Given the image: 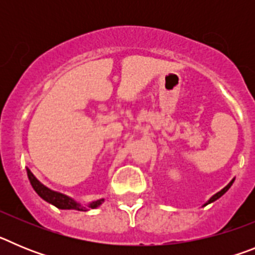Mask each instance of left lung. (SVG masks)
Returning <instances> with one entry per match:
<instances>
[{"instance_id":"8db88e82","label":"left lung","mask_w":255,"mask_h":255,"mask_svg":"<svg viewBox=\"0 0 255 255\" xmlns=\"http://www.w3.org/2000/svg\"><path fill=\"white\" fill-rule=\"evenodd\" d=\"M234 180H235V179H234ZM234 180H231V181H230V184H229V185H227V186H225V188H224V189H222V190H221V191H218L217 194H215V195H213V197H212V198H211V199H209V200H208V202H207V203H206V204H204V206H207V204L212 203V202H215V200H217V199H218V198H221V197H222V195H224V194H225V193H226V191H227V190H229V189H230V188H231V185H233V182H234Z\"/></svg>"}]
</instances>
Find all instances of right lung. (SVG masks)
<instances>
[{"label": "right lung", "mask_w": 255, "mask_h": 255, "mask_svg": "<svg viewBox=\"0 0 255 255\" xmlns=\"http://www.w3.org/2000/svg\"><path fill=\"white\" fill-rule=\"evenodd\" d=\"M26 173H28L29 181H30L31 186L35 190L38 195H39L42 199H44L48 203L53 204L55 207L60 209H76V211H87V207L80 206L79 203H76L75 200H73L71 198L66 197V195L61 194V193H57V191H53L51 189H48L47 186H44L43 184H40L37 180V177L30 172L29 168H26ZM103 202V199L97 200V202H93L88 206V208H97L98 206H101V203Z\"/></svg>", "instance_id": "right-lung-1"}]
</instances>
